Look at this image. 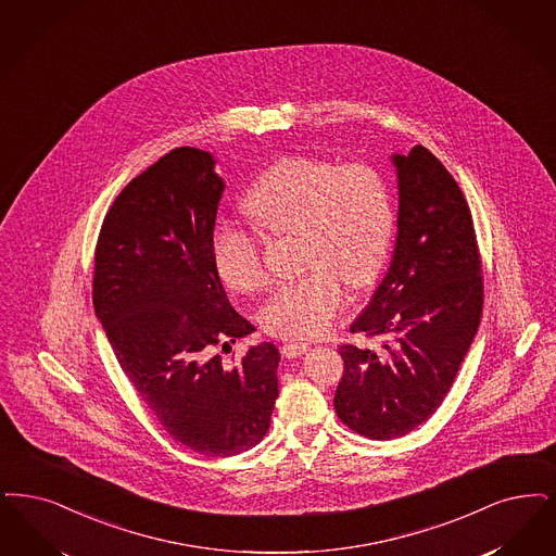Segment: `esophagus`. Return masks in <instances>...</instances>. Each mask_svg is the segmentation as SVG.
<instances>
[{"mask_svg":"<svg viewBox=\"0 0 556 556\" xmlns=\"http://www.w3.org/2000/svg\"><path fill=\"white\" fill-rule=\"evenodd\" d=\"M311 350V343H304V341H289L283 348H281V354L286 357H298L302 354H306Z\"/></svg>","mask_w":556,"mask_h":556,"instance_id":"1","label":"esophagus"}]
</instances>
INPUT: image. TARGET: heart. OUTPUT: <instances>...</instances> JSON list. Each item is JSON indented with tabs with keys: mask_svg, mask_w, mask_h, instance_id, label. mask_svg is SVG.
Here are the masks:
<instances>
[{
	"mask_svg": "<svg viewBox=\"0 0 556 556\" xmlns=\"http://www.w3.org/2000/svg\"><path fill=\"white\" fill-rule=\"evenodd\" d=\"M242 211L273 236L300 238V265L308 270L275 289L261 311L263 327L279 337L327 331L345 300L343 281L352 288L375 283L395 231L389 186L364 161L337 165L325 159H283L250 186ZM211 250L227 288L258 293L267 286L254 233L222 225Z\"/></svg>",
	"mask_w": 556,
	"mask_h": 556,
	"instance_id": "1",
	"label": "heart"
}]
</instances>
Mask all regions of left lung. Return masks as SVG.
I'll use <instances>...</instances> for the list:
<instances>
[{
	"label": "left lung",
	"instance_id": "1",
	"mask_svg": "<svg viewBox=\"0 0 556 556\" xmlns=\"http://www.w3.org/2000/svg\"><path fill=\"white\" fill-rule=\"evenodd\" d=\"M400 211L391 267L352 333L377 350L341 345L334 412L354 432L391 441L443 403L478 333L484 289L471 213L462 188L422 144L391 156Z\"/></svg>",
	"mask_w": 556,
	"mask_h": 556
}]
</instances>
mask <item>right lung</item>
Listing matches in <instances>:
<instances>
[{
  "label": "right lung",
  "mask_w": 556,
  "mask_h": 556,
  "mask_svg": "<svg viewBox=\"0 0 556 556\" xmlns=\"http://www.w3.org/2000/svg\"><path fill=\"white\" fill-rule=\"evenodd\" d=\"M223 190L211 153L161 156L113 200L92 277L94 314L124 375L172 439L208 457L263 441L281 357L267 341L238 364L217 354L254 331L213 265Z\"/></svg>",
  "instance_id": "1"
}]
</instances>
